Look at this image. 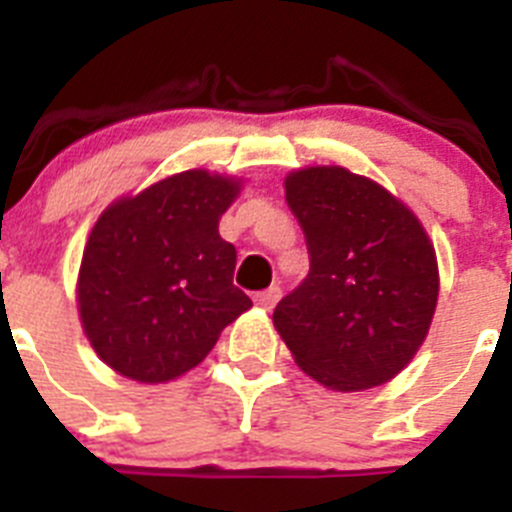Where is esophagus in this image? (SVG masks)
I'll return each instance as SVG.
<instances>
[{
  "mask_svg": "<svg viewBox=\"0 0 512 512\" xmlns=\"http://www.w3.org/2000/svg\"><path fill=\"white\" fill-rule=\"evenodd\" d=\"M279 297H282V289L269 287V289H264V292H259V295L253 297V300H256V305L264 307V310H271V307L279 302Z\"/></svg>",
  "mask_w": 512,
  "mask_h": 512,
  "instance_id": "34e87169",
  "label": "esophagus"
}]
</instances>
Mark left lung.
<instances>
[{
	"instance_id": "left-lung-1",
	"label": "left lung",
	"mask_w": 512,
	"mask_h": 512,
	"mask_svg": "<svg viewBox=\"0 0 512 512\" xmlns=\"http://www.w3.org/2000/svg\"><path fill=\"white\" fill-rule=\"evenodd\" d=\"M305 233L310 271L274 310L302 372L330 390H369L408 366L438 300L423 225L387 189L341 166L284 182Z\"/></svg>"
}]
</instances>
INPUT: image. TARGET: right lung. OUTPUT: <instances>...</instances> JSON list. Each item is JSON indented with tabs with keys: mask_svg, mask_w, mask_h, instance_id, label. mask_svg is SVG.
I'll return each instance as SVG.
<instances>
[{
	"mask_svg": "<svg viewBox=\"0 0 512 512\" xmlns=\"http://www.w3.org/2000/svg\"><path fill=\"white\" fill-rule=\"evenodd\" d=\"M238 184L182 171L102 212L84 248L79 312L99 359L138 382L200 364L251 300L217 223Z\"/></svg>",
	"mask_w": 512,
	"mask_h": 512,
	"instance_id": "1",
	"label": "right lung"
}]
</instances>
